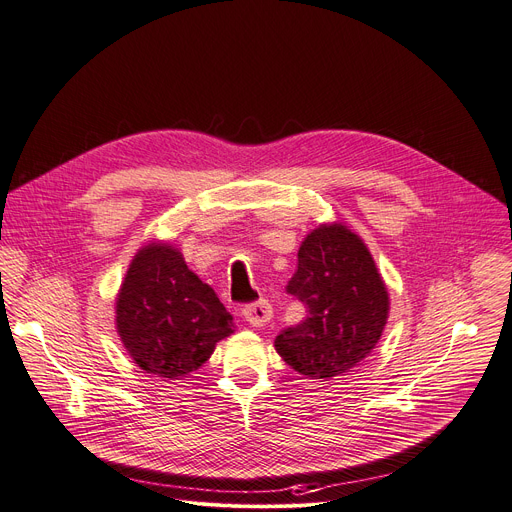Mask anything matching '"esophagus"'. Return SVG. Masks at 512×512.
I'll list each match as a JSON object with an SVG mask.
<instances>
[{"mask_svg":"<svg viewBox=\"0 0 512 512\" xmlns=\"http://www.w3.org/2000/svg\"><path fill=\"white\" fill-rule=\"evenodd\" d=\"M242 314H244V318H246L252 326L260 328V326H264L266 322H270V318H273V308H270V304L266 302V299H258V302L244 306Z\"/></svg>","mask_w":512,"mask_h":512,"instance_id":"obj_1","label":"esophagus"}]
</instances>
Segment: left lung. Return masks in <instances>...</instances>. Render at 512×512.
Here are the masks:
<instances>
[{
    "label": "left lung",
    "mask_w": 512,
    "mask_h": 512,
    "mask_svg": "<svg viewBox=\"0 0 512 512\" xmlns=\"http://www.w3.org/2000/svg\"><path fill=\"white\" fill-rule=\"evenodd\" d=\"M287 293L306 308V318L275 339L295 372L312 380L341 376L376 347L388 293L366 244L345 225H322L304 239Z\"/></svg>",
    "instance_id": "1"
}]
</instances>
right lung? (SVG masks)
Masks as SVG:
<instances>
[{"label": "right lung", "instance_id": "right-lung-1", "mask_svg": "<svg viewBox=\"0 0 512 512\" xmlns=\"http://www.w3.org/2000/svg\"><path fill=\"white\" fill-rule=\"evenodd\" d=\"M117 333L134 362L159 378L198 370L215 345L233 333V318L217 293L167 244L142 248L115 304Z\"/></svg>", "mask_w": 512, "mask_h": 512}]
</instances>
